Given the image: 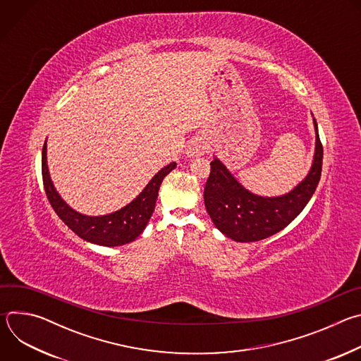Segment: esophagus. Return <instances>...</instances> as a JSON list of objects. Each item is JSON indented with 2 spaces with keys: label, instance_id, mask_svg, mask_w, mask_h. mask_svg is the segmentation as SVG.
<instances>
[{
  "label": "esophagus",
  "instance_id": "esophagus-1",
  "mask_svg": "<svg viewBox=\"0 0 361 361\" xmlns=\"http://www.w3.org/2000/svg\"><path fill=\"white\" fill-rule=\"evenodd\" d=\"M207 149H209L207 144H205L201 138H195L187 145L185 152H187L188 157H201V156H204L205 152H207Z\"/></svg>",
  "mask_w": 361,
  "mask_h": 361
}]
</instances>
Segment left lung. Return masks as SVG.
<instances>
[{
  "instance_id": "obj_1",
  "label": "left lung",
  "mask_w": 361,
  "mask_h": 361,
  "mask_svg": "<svg viewBox=\"0 0 361 361\" xmlns=\"http://www.w3.org/2000/svg\"><path fill=\"white\" fill-rule=\"evenodd\" d=\"M316 126L313 167L291 192L281 197H259L241 187L230 171L214 159L204 187V204L214 226L227 237L250 243L267 238L286 228L310 201L322 177L323 144Z\"/></svg>"
}]
</instances>
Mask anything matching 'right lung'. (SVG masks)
<instances>
[{"instance_id": "right-lung-1", "label": "right lung", "mask_w": 361, "mask_h": 361, "mask_svg": "<svg viewBox=\"0 0 361 361\" xmlns=\"http://www.w3.org/2000/svg\"><path fill=\"white\" fill-rule=\"evenodd\" d=\"M174 169L176 163H171L167 167L161 169L152 177V180L147 184L141 194L128 205H126L124 209L109 216L88 217L68 207L64 200L56 191L47 169V145L44 144L42 147V183L51 207L54 209V212L64 221V224L68 228H71L78 237H81L85 241L107 247L131 243L142 233L154 213V207H156L160 185L164 177Z\"/></svg>"}]
</instances>
